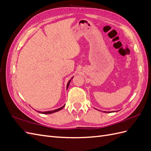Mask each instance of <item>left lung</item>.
Returning <instances> with one entry per match:
<instances>
[{
  "mask_svg": "<svg viewBox=\"0 0 151 151\" xmlns=\"http://www.w3.org/2000/svg\"><path fill=\"white\" fill-rule=\"evenodd\" d=\"M104 113H110V112H108V111H104Z\"/></svg>",
  "mask_w": 151,
  "mask_h": 151,
  "instance_id": "1",
  "label": "left lung"
}]
</instances>
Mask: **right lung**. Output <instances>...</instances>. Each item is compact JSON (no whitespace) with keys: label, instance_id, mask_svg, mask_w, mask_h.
I'll return each mask as SVG.
<instances>
[{"label":"right lung","instance_id":"add662e5","mask_svg":"<svg viewBox=\"0 0 151 151\" xmlns=\"http://www.w3.org/2000/svg\"><path fill=\"white\" fill-rule=\"evenodd\" d=\"M73 78V77H72V79ZM70 81L71 80H70L69 81H68V83H67V89H68V86H69V84H70ZM65 106V105H63V106H62V107H61V108H58V109H55V110H53V111H44V112H42V111H38L39 113H42V114H51V113H55V112H57V111H60V110H61V109Z\"/></svg>","mask_w":151,"mask_h":151}]
</instances>
